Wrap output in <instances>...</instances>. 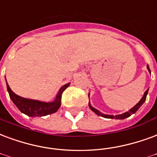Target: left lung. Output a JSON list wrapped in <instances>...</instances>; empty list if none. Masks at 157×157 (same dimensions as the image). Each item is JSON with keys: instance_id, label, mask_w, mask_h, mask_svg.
<instances>
[{"instance_id": "1", "label": "left lung", "mask_w": 157, "mask_h": 157, "mask_svg": "<svg viewBox=\"0 0 157 157\" xmlns=\"http://www.w3.org/2000/svg\"><path fill=\"white\" fill-rule=\"evenodd\" d=\"M147 69H148V71H149L150 72H151V71H150V68H149V67H148V65H147ZM147 93H148V89H147V90L145 91V93H144V96H142V98L140 99V101L138 102L136 105H135L134 107H132V109L130 110V111H126V112L123 113V114L117 115V116H111V115L103 114V113H101V112H100L98 110H96V108L92 107V106L90 105V103H89V106H90V108L91 109V111H94L96 114H97L98 116H101V117H105V118H110V119H125V118H127V117H130V116H131L132 114H134V113H136V111H137L138 109L140 107V105L143 104L144 102H145V101H146V99H147Z\"/></svg>"}]
</instances>
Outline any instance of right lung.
I'll use <instances>...</instances> for the list:
<instances>
[{"label": "right lung", "mask_w": 157, "mask_h": 157, "mask_svg": "<svg viewBox=\"0 0 157 157\" xmlns=\"http://www.w3.org/2000/svg\"><path fill=\"white\" fill-rule=\"evenodd\" d=\"M70 83L64 85L60 89L57 96L56 97L55 101L53 102H42L36 100L26 99L23 98L21 96L15 94L10 90L9 85L6 82L7 90L9 92L10 99L13 101L17 108L24 114L27 115L28 117H44L46 115L52 114L57 111L59 107L61 106V94L64 90H66Z\"/></svg>", "instance_id": "right-lung-1"}]
</instances>
